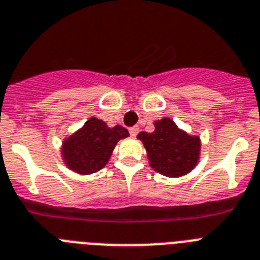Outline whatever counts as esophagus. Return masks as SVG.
<instances>
[{
  "instance_id": "esophagus-1",
  "label": "esophagus",
  "mask_w": 260,
  "mask_h": 260,
  "mask_svg": "<svg viewBox=\"0 0 260 260\" xmlns=\"http://www.w3.org/2000/svg\"><path fill=\"white\" fill-rule=\"evenodd\" d=\"M139 131H140V128L139 126H132V128H129V134L131 136H136L137 134H139Z\"/></svg>"
}]
</instances>
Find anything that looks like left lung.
<instances>
[{
  "label": "left lung",
  "instance_id": "1",
  "mask_svg": "<svg viewBox=\"0 0 260 260\" xmlns=\"http://www.w3.org/2000/svg\"><path fill=\"white\" fill-rule=\"evenodd\" d=\"M153 132H140L137 139L147 150L149 165L157 173L177 178L190 173L201 158V139L189 135L169 117L153 123Z\"/></svg>",
  "mask_w": 260,
  "mask_h": 260
}]
</instances>
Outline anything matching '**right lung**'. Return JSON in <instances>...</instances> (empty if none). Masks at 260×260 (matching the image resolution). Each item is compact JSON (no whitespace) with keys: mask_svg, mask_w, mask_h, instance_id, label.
Returning a JSON list of instances; mask_svg holds the SVG:
<instances>
[{"mask_svg":"<svg viewBox=\"0 0 260 260\" xmlns=\"http://www.w3.org/2000/svg\"><path fill=\"white\" fill-rule=\"evenodd\" d=\"M129 136L121 125L111 128L98 117H89L74 134L64 137L60 156L70 171L82 176L103 169L119 140Z\"/></svg>","mask_w":260,"mask_h":260,"instance_id":"right-lung-1","label":"right lung"}]
</instances>
